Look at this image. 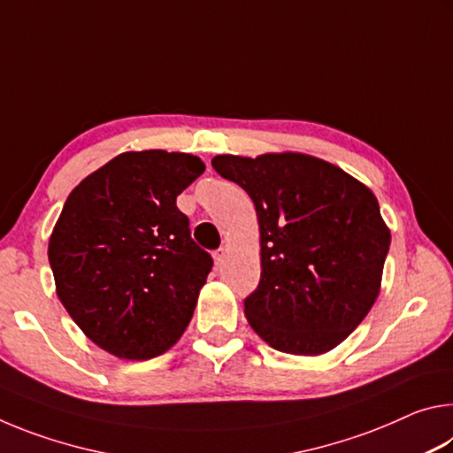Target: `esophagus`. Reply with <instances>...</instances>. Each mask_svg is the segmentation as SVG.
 Here are the masks:
<instances>
[{"mask_svg": "<svg viewBox=\"0 0 453 453\" xmlns=\"http://www.w3.org/2000/svg\"><path fill=\"white\" fill-rule=\"evenodd\" d=\"M224 259H226V250L224 248H219V250L213 251V262H216V265L224 264Z\"/></svg>", "mask_w": 453, "mask_h": 453, "instance_id": "34e87169", "label": "esophagus"}]
</instances>
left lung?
<instances>
[{
	"mask_svg": "<svg viewBox=\"0 0 453 453\" xmlns=\"http://www.w3.org/2000/svg\"><path fill=\"white\" fill-rule=\"evenodd\" d=\"M211 165L257 211L262 278L243 300L250 326L286 354L335 348L380 294L389 229L378 199L340 167L303 153L216 156Z\"/></svg>",
	"mask_w": 453,
	"mask_h": 453,
	"instance_id": "8db88e82",
	"label": "left lung"
}]
</instances>
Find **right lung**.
Returning <instances> with one entry per match:
<instances>
[{
    "mask_svg": "<svg viewBox=\"0 0 453 453\" xmlns=\"http://www.w3.org/2000/svg\"><path fill=\"white\" fill-rule=\"evenodd\" d=\"M203 170L189 153L127 151L65 199L48 250L58 297L113 356L164 354L194 316L213 259L175 199Z\"/></svg>",
    "mask_w": 453,
    "mask_h": 453,
    "instance_id": "add662e5",
    "label": "right lung"
}]
</instances>
